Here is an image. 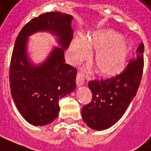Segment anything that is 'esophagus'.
<instances>
[{
    "mask_svg": "<svg viewBox=\"0 0 151 151\" xmlns=\"http://www.w3.org/2000/svg\"><path fill=\"white\" fill-rule=\"evenodd\" d=\"M84 75L83 73V71H78L77 76H76V84L77 86H81L84 84Z\"/></svg>",
    "mask_w": 151,
    "mask_h": 151,
    "instance_id": "esophagus-1",
    "label": "esophagus"
}]
</instances>
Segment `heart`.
Returning <instances> with one entry per match:
<instances>
[{"instance_id":"1","label":"heart","mask_w":151,"mask_h":151,"mask_svg":"<svg viewBox=\"0 0 151 151\" xmlns=\"http://www.w3.org/2000/svg\"><path fill=\"white\" fill-rule=\"evenodd\" d=\"M88 52H97L94 64L98 73L104 77H113L124 69L129 54V45L113 31L97 32L84 40H74L70 49V58L80 62L87 57Z\"/></svg>"}]
</instances>
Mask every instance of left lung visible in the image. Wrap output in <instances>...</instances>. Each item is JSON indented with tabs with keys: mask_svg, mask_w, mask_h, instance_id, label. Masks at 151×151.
<instances>
[{
	"mask_svg": "<svg viewBox=\"0 0 151 151\" xmlns=\"http://www.w3.org/2000/svg\"><path fill=\"white\" fill-rule=\"evenodd\" d=\"M144 67V44L136 50L134 59L121 73L107 80L92 81L88 88L92 101L82 109V118L92 129L104 130L115 124L136 96Z\"/></svg>",
	"mask_w": 151,
	"mask_h": 151,
	"instance_id": "obj_1",
	"label": "left lung"
}]
</instances>
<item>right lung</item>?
Masks as SVG:
<instances>
[{
	"instance_id": "1",
	"label": "right lung",
	"mask_w": 151,
	"mask_h": 151,
	"mask_svg": "<svg viewBox=\"0 0 151 151\" xmlns=\"http://www.w3.org/2000/svg\"><path fill=\"white\" fill-rule=\"evenodd\" d=\"M72 19L60 12L42 14L30 20L16 38L9 67L10 90L19 111L31 124L53 122L59 113V100L76 87L77 70L64 58V50L73 37ZM41 30L56 35L61 48L55 47L45 62L34 66L27 58V37Z\"/></svg>"
}]
</instances>
